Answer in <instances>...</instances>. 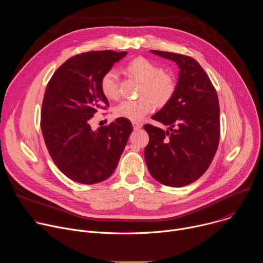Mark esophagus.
Segmentation results:
<instances>
[{
  "label": "esophagus",
  "instance_id": "1",
  "mask_svg": "<svg viewBox=\"0 0 263 263\" xmlns=\"http://www.w3.org/2000/svg\"><path fill=\"white\" fill-rule=\"evenodd\" d=\"M132 125H133V129H134V130H139L140 128H142V125H141L140 123L133 122V123H132Z\"/></svg>",
  "mask_w": 263,
  "mask_h": 263
}]
</instances>
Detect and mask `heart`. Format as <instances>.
Masks as SVG:
<instances>
[{"mask_svg":"<svg viewBox=\"0 0 263 263\" xmlns=\"http://www.w3.org/2000/svg\"><path fill=\"white\" fill-rule=\"evenodd\" d=\"M129 76L140 82L138 99L125 100L115 107V116L132 122L140 121L155 107L165 106L174 97L176 83L170 73L160 66L143 57H138L125 66ZM100 87L109 100H117L120 96L118 74L114 69L107 70L101 78Z\"/></svg>","mask_w":263,"mask_h":263,"instance_id":"1","label":"heart"}]
</instances>
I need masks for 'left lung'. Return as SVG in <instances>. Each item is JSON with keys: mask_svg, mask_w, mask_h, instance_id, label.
Returning a JSON list of instances; mask_svg holds the SVG:
<instances>
[{"mask_svg": "<svg viewBox=\"0 0 263 263\" xmlns=\"http://www.w3.org/2000/svg\"><path fill=\"white\" fill-rule=\"evenodd\" d=\"M179 66L172 100L152 119L168 126L164 131L144 125L149 140L144 160L152 177L171 187L198 180L209 167L219 141V103L208 74L194 58L171 52L151 51Z\"/></svg>", "mask_w": 263, "mask_h": 263, "instance_id": "obj_1", "label": "left lung"}]
</instances>
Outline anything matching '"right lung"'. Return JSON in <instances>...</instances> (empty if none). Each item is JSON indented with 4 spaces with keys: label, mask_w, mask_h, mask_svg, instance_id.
<instances>
[{
    "label": "right lung",
    "mask_w": 263,
    "mask_h": 263,
    "mask_svg": "<svg viewBox=\"0 0 263 263\" xmlns=\"http://www.w3.org/2000/svg\"><path fill=\"white\" fill-rule=\"evenodd\" d=\"M127 52L92 51L72 56L50 79L42 106L41 128L51 158L70 180L95 184L116 171L133 127L117 119L91 130L89 120L109 103L100 81Z\"/></svg>",
    "instance_id": "add662e5"
}]
</instances>
